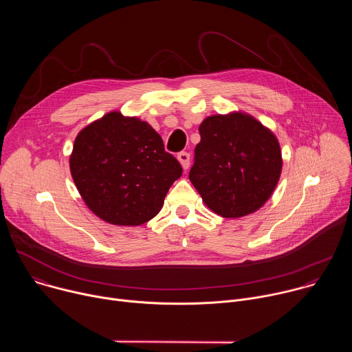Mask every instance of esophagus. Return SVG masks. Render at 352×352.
<instances>
[{
    "mask_svg": "<svg viewBox=\"0 0 352 352\" xmlns=\"http://www.w3.org/2000/svg\"><path fill=\"white\" fill-rule=\"evenodd\" d=\"M178 160H179V163H181V166H182L184 170H188V168H189V162H190L189 153H186V152L178 153Z\"/></svg>",
    "mask_w": 352,
    "mask_h": 352,
    "instance_id": "obj_1",
    "label": "esophagus"
}]
</instances>
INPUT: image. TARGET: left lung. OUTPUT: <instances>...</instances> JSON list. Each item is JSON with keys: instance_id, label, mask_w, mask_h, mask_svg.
I'll use <instances>...</instances> for the list:
<instances>
[{"instance_id": "obj_1", "label": "left lung", "mask_w": 352, "mask_h": 352, "mask_svg": "<svg viewBox=\"0 0 352 352\" xmlns=\"http://www.w3.org/2000/svg\"><path fill=\"white\" fill-rule=\"evenodd\" d=\"M189 179L216 214L242 217L261 209L281 174V150L274 133L252 116L208 117Z\"/></svg>"}]
</instances>
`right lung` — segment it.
I'll return each instance as SVG.
<instances>
[{"mask_svg": "<svg viewBox=\"0 0 352 352\" xmlns=\"http://www.w3.org/2000/svg\"><path fill=\"white\" fill-rule=\"evenodd\" d=\"M74 182L86 206L116 226H140L163 208L182 175L178 160L147 122L111 111L83 128L69 157Z\"/></svg>", "mask_w": 352, "mask_h": 352, "instance_id": "obj_1", "label": "right lung"}]
</instances>
